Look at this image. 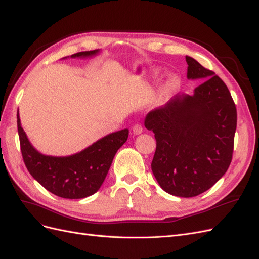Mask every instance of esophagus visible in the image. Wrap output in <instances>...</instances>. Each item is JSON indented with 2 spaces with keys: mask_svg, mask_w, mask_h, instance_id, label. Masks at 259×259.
<instances>
[{
  "mask_svg": "<svg viewBox=\"0 0 259 259\" xmlns=\"http://www.w3.org/2000/svg\"><path fill=\"white\" fill-rule=\"evenodd\" d=\"M133 133H134L135 135L142 134V133H143V125H142V124H139V123L135 124L134 126H133Z\"/></svg>",
  "mask_w": 259,
  "mask_h": 259,
  "instance_id": "1",
  "label": "esophagus"
}]
</instances>
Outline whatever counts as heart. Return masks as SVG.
Returning <instances> with one entry per match:
<instances>
[{"mask_svg": "<svg viewBox=\"0 0 259 259\" xmlns=\"http://www.w3.org/2000/svg\"><path fill=\"white\" fill-rule=\"evenodd\" d=\"M178 83H179V82H178V79H177V77H170V80L168 81V83L166 84L165 88H164V92H166V93L171 92V91H173L174 89H176V88H177Z\"/></svg>", "mask_w": 259, "mask_h": 259, "instance_id": "1", "label": "heart"}]
</instances>
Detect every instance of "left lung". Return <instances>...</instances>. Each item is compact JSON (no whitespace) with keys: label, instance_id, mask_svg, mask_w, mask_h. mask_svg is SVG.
I'll list each match as a JSON object with an SVG mask.
<instances>
[{"label":"left lung","instance_id":"1","mask_svg":"<svg viewBox=\"0 0 259 259\" xmlns=\"http://www.w3.org/2000/svg\"><path fill=\"white\" fill-rule=\"evenodd\" d=\"M188 79H206L193 95L177 94L145 119L154 133L152 173L164 191L191 198L213 187L228 169L237 128V108L215 72L186 56Z\"/></svg>","mask_w":259,"mask_h":259}]
</instances>
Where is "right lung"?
<instances>
[{
	"mask_svg": "<svg viewBox=\"0 0 259 259\" xmlns=\"http://www.w3.org/2000/svg\"><path fill=\"white\" fill-rule=\"evenodd\" d=\"M97 53V50L80 52L71 57H89ZM17 127L22 159L29 173L46 190L65 199H83L98 191L116 151L128 137V130L125 128L105 136L79 153L51 156L36 151L30 144L18 112Z\"/></svg>",
	"mask_w": 259,
	"mask_h": 259,
	"instance_id": "1",
	"label": "right lung"
}]
</instances>
